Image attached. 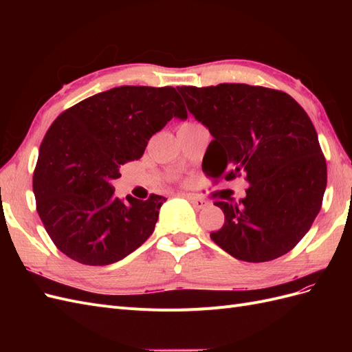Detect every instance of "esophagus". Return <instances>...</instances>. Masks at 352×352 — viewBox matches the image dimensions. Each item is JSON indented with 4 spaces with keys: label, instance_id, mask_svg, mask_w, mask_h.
I'll return each instance as SVG.
<instances>
[{
    "label": "esophagus",
    "instance_id": "esophagus-1",
    "mask_svg": "<svg viewBox=\"0 0 352 352\" xmlns=\"http://www.w3.org/2000/svg\"><path fill=\"white\" fill-rule=\"evenodd\" d=\"M189 202H190V204H192L195 208H204L206 206H207V202L204 201V199H202V198H198V197H195V195H190V194H185L184 195Z\"/></svg>",
    "mask_w": 352,
    "mask_h": 352
}]
</instances>
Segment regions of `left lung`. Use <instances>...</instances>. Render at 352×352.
Returning a JSON list of instances; mask_svg holds the SVG:
<instances>
[{
    "label": "left lung",
    "instance_id": "left-lung-1",
    "mask_svg": "<svg viewBox=\"0 0 352 352\" xmlns=\"http://www.w3.org/2000/svg\"><path fill=\"white\" fill-rule=\"evenodd\" d=\"M212 141L202 170L226 180L247 175L239 201H216L225 225L211 233L232 257L263 263L289 252L310 230L327 184L326 160L304 109L289 95L245 83L177 87Z\"/></svg>",
    "mask_w": 352,
    "mask_h": 352
}]
</instances>
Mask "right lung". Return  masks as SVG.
I'll return each instance as SVG.
<instances>
[{
    "mask_svg": "<svg viewBox=\"0 0 352 352\" xmlns=\"http://www.w3.org/2000/svg\"><path fill=\"white\" fill-rule=\"evenodd\" d=\"M173 117L188 119L175 88L119 87L78 102L51 124L39 148L34 194L45 230L63 254L107 265L150 238L166 198L122 201L113 180Z\"/></svg>",
    "mask_w": 352,
    "mask_h": 352,
    "instance_id": "right-lung-1",
    "label": "right lung"
}]
</instances>
